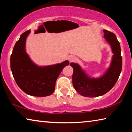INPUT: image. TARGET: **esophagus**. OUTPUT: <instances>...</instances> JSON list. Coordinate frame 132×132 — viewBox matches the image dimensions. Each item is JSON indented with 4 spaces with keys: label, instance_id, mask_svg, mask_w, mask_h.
Returning <instances> with one entry per match:
<instances>
[{
    "label": "esophagus",
    "instance_id": "esophagus-1",
    "mask_svg": "<svg viewBox=\"0 0 132 132\" xmlns=\"http://www.w3.org/2000/svg\"><path fill=\"white\" fill-rule=\"evenodd\" d=\"M68 60L70 62H73V61H75L76 60V57L74 55H69L68 56Z\"/></svg>",
    "mask_w": 132,
    "mask_h": 132
}]
</instances>
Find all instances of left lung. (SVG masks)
<instances>
[{
  "mask_svg": "<svg viewBox=\"0 0 132 132\" xmlns=\"http://www.w3.org/2000/svg\"><path fill=\"white\" fill-rule=\"evenodd\" d=\"M103 31L104 38L111 46L113 53L110 65L103 75L99 77H92L79 64L70 63L73 69V87L79 94L84 97H99L108 93L114 86L121 72L122 59L119 42L113 32L105 30Z\"/></svg>",
  "mask_w": 132,
  "mask_h": 132,
  "instance_id": "8db88e82",
  "label": "left lung"
}]
</instances>
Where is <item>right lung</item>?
<instances>
[{
	"mask_svg": "<svg viewBox=\"0 0 132 132\" xmlns=\"http://www.w3.org/2000/svg\"><path fill=\"white\" fill-rule=\"evenodd\" d=\"M30 32H24L15 43L10 57L11 70L18 86L27 94L46 97L54 92L56 81L69 62L48 66L35 64L26 52V39Z\"/></svg>",
	"mask_w": 132,
	"mask_h": 132,
	"instance_id": "add662e5",
	"label": "right lung"
}]
</instances>
